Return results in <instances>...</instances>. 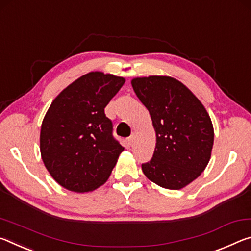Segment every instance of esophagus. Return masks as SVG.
I'll return each instance as SVG.
<instances>
[{
  "mask_svg": "<svg viewBox=\"0 0 251 251\" xmlns=\"http://www.w3.org/2000/svg\"><path fill=\"white\" fill-rule=\"evenodd\" d=\"M134 139H135V135L132 133V134H131L130 137L128 138V142H129V145H132L133 141H134Z\"/></svg>",
  "mask_w": 251,
  "mask_h": 251,
  "instance_id": "obj_1",
  "label": "esophagus"
}]
</instances>
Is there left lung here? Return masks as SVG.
Returning a JSON list of instances; mask_svg holds the SVG:
<instances>
[{
  "label": "left lung",
  "instance_id": "obj_1",
  "mask_svg": "<svg viewBox=\"0 0 251 251\" xmlns=\"http://www.w3.org/2000/svg\"><path fill=\"white\" fill-rule=\"evenodd\" d=\"M131 84L157 135L152 159L141 166L143 174L160 187L179 190L198 178L210 160L211 119L198 98L174 77H135Z\"/></svg>",
  "mask_w": 251,
  "mask_h": 251
}]
</instances>
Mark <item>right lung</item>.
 <instances>
[{
  "label": "right lung",
  "instance_id": "add662e5",
  "mask_svg": "<svg viewBox=\"0 0 251 251\" xmlns=\"http://www.w3.org/2000/svg\"><path fill=\"white\" fill-rule=\"evenodd\" d=\"M126 80L90 72L57 96L43 119L40 150L53 179L70 191L88 192L111 175L123 147L104 108Z\"/></svg>",
  "mask_w": 251,
  "mask_h": 251
}]
</instances>
